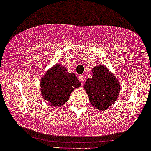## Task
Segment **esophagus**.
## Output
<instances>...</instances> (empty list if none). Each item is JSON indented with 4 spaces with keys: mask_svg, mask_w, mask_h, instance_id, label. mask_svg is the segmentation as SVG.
<instances>
[{
    "mask_svg": "<svg viewBox=\"0 0 151 151\" xmlns=\"http://www.w3.org/2000/svg\"><path fill=\"white\" fill-rule=\"evenodd\" d=\"M78 78H79V80H80V81L82 83V84H83V83H84V78H85L84 75L81 74V75L79 76Z\"/></svg>",
    "mask_w": 151,
    "mask_h": 151,
    "instance_id": "esophagus-1",
    "label": "esophagus"
}]
</instances>
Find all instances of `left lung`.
Here are the masks:
<instances>
[{
	"instance_id": "obj_1",
	"label": "left lung",
	"mask_w": 151,
	"mask_h": 151,
	"mask_svg": "<svg viewBox=\"0 0 151 151\" xmlns=\"http://www.w3.org/2000/svg\"><path fill=\"white\" fill-rule=\"evenodd\" d=\"M93 77L85 81L84 89L91 104L103 111L117 101L121 91L119 80L105 66H95Z\"/></svg>"
}]
</instances>
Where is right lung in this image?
Returning <instances> with one entry per match:
<instances>
[{"label":"right lung","instance_id":"right-lung-1","mask_svg":"<svg viewBox=\"0 0 151 151\" xmlns=\"http://www.w3.org/2000/svg\"><path fill=\"white\" fill-rule=\"evenodd\" d=\"M39 85L44 99L51 106L60 107L81 83L74 73H69L63 65L57 63L42 76Z\"/></svg>","mask_w":151,"mask_h":151}]
</instances>
